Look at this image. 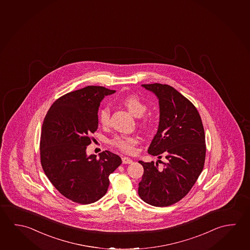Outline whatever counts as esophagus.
Returning a JSON list of instances; mask_svg holds the SVG:
<instances>
[{
	"instance_id": "1",
	"label": "esophagus",
	"mask_w": 250,
	"mask_h": 250,
	"mask_svg": "<svg viewBox=\"0 0 250 250\" xmlns=\"http://www.w3.org/2000/svg\"><path fill=\"white\" fill-rule=\"evenodd\" d=\"M122 162H123L124 164H131V163H132V160L130 158L123 157L122 158Z\"/></svg>"
}]
</instances>
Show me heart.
<instances>
[{"instance_id": "obj_1", "label": "heart", "mask_w": 250, "mask_h": 250, "mask_svg": "<svg viewBox=\"0 0 250 250\" xmlns=\"http://www.w3.org/2000/svg\"><path fill=\"white\" fill-rule=\"evenodd\" d=\"M123 105L131 112L136 118H140L146 111L147 107L146 104L141 101L140 97L135 95H131L122 99ZM99 123L103 126H108L110 124V110L108 108H104L100 110L98 114ZM110 143L116 147L120 149L125 153H132L135 149V146L138 143V139L133 135L115 136Z\"/></svg>"}]
</instances>
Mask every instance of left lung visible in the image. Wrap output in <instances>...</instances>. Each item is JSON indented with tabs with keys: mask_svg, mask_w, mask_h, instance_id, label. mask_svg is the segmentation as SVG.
Masks as SVG:
<instances>
[{
	"mask_svg": "<svg viewBox=\"0 0 250 250\" xmlns=\"http://www.w3.org/2000/svg\"><path fill=\"white\" fill-rule=\"evenodd\" d=\"M141 86L156 96L160 108L159 126L148 153L159 159L164 155L167 161L162 168L158 162H139L144 174L138 192L151 206H171L188 194L201 174L206 159L205 130L196 107L173 87Z\"/></svg>",
	"mask_w": 250,
	"mask_h": 250,
	"instance_id": "left-lung-1",
	"label": "left lung"
}]
</instances>
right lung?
<instances>
[{"label": "right lung", "mask_w": 250, "mask_h": 250, "mask_svg": "<svg viewBox=\"0 0 250 250\" xmlns=\"http://www.w3.org/2000/svg\"><path fill=\"white\" fill-rule=\"evenodd\" d=\"M116 92L88 86L54 102L42 125L40 160L44 174L64 197L88 205L107 192L109 176L122 163L119 155L104 151L87 155L90 135L98 128V109L105 96Z\"/></svg>", "instance_id": "obj_1"}]
</instances>
